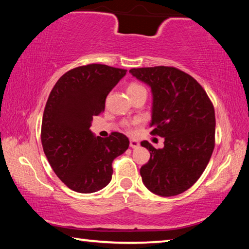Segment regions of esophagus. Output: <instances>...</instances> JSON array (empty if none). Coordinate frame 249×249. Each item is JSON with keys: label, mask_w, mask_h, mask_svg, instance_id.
I'll return each mask as SVG.
<instances>
[{"label": "esophagus", "mask_w": 249, "mask_h": 249, "mask_svg": "<svg viewBox=\"0 0 249 249\" xmlns=\"http://www.w3.org/2000/svg\"><path fill=\"white\" fill-rule=\"evenodd\" d=\"M129 146L132 147V148H137V147H140V142H138L137 141L130 140L129 141Z\"/></svg>", "instance_id": "1"}]
</instances>
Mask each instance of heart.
Here are the masks:
<instances>
[{"label": "heart", "mask_w": 249, "mask_h": 249, "mask_svg": "<svg viewBox=\"0 0 249 249\" xmlns=\"http://www.w3.org/2000/svg\"><path fill=\"white\" fill-rule=\"evenodd\" d=\"M126 92H127L129 98L133 99L134 96L141 94V93H142V92H146V89L140 83L129 82L127 84V87H126Z\"/></svg>", "instance_id": "obj_1"}]
</instances>
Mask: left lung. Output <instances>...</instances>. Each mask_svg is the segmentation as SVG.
I'll return each mask as SVG.
<instances>
[{
  "label": "left lung",
  "mask_w": 249,
  "mask_h": 249,
  "mask_svg": "<svg viewBox=\"0 0 249 249\" xmlns=\"http://www.w3.org/2000/svg\"><path fill=\"white\" fill-rule=\"evenodd\" d=\"M153 92L154 136L165 138L163 148L141 142L150 153L141 168L146 188L174 196L187 191L203 174L215 146V113L205 90L190 74L175 67L129 70Z\"/></svg>",
  "instance_id": "left-lung-1"
}]
</instances>
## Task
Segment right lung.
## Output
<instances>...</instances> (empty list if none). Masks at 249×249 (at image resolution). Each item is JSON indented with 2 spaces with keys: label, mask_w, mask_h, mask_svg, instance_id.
Returning a JSON list of instances; mask_svg holds the SVG:
<instances>
[{
  "label": "right lung",
  "mask_w": 249,
  "mask_h": 249,
  "mask_svg": "<svg viewBox=\"0 0 249 249\" xmlns=\"http://www.w3.org/2000/svg\"><path fill=\"white\" fill-rule=\"evenodd\" d=\"M125 69L90 64L67 71L54 84L41 122V145L54 174L71 190L99 191L109 183L112 162L128 148L119 132L95 137L93 117L104 112L105 99L126 74Z\"/></svg>",
  "instance_id": "add662e5"
}]
</instances>
